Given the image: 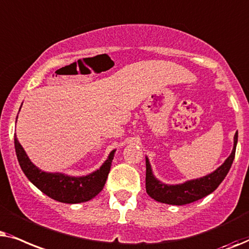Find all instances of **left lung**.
<instances>
[{"mask_svg":"<svg viewBox=\"0 0 249 249\" xmlns=\"http://www.w3.org/2000/svg\"><path fill=\"white\" fill-rule=\"evenodd\" d=\"M238 132L233 138V148L224 163L212 173L178 184H166L154 175L150 161L145 157V190L152 199L168 205H187L206 197L216 189L227 177L236 155Z\"/></svg>","mask_w":249,"mask_h":249,"instance_id":"left-lung-1","label":"left lung"}]
</instances>
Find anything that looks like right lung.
<instances>
[{"mask_svg":"<svg viewBox=\"0 0 249 249\" xmlns=\"http://www.w3.org/2000/svg\"><path fill=\"white\" fill-rule=\"evenodd\" d=\"M15 148L19 165L28 180L46 196L66 204L84 203L97 196L105 187L116 151V149L110 151L99 170L83 177H71L65 173H50L39 170L32 163L16 135Z\"/></svg>","mask_w":249,"mask_h":249,"instance_id":"add662e5","label":"right lung"}]
</instances>
